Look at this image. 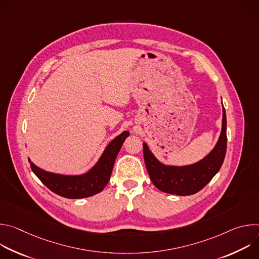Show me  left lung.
Here are the masks:
<instances>
[{"instance_id": "1", "label": "left lung", "mask_w": 259, "mask_h": 259, "mask_svg": "<svg viewBox=\"0 0 259 259\" xmlns=\"http://www.w3.org/2000/svg\"><path fill=\"white\" fill-rule=\"evenodd\" d=\"M227 115L223 105V126L213 150L202 160L184 166L166 165L159 161L143 142V157L151 180L160 191L190 196L201 191L215 176L224 163L227 152Z\"/></svg>"}]
</instances>
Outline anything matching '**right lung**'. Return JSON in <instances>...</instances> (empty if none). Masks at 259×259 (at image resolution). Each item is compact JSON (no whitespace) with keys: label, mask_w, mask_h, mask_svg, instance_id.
Here are the masks:
<instances>
[{"label":"right lung","mask_w":259,"mask_h":259,"mask_svg":"<svg viewBox=\"0 0 259 259\" xmlns=\"http://www.w3.org/2000/svg\"><path fill=\"white\" fill-rule=\"evenodd\" d=\"M129 134V131H124L110 141L96 164L83 174L53 173L34 165L30 159L28 162L35 176L56 195L67 199L88 198L100 193L105 188L112 175L116 158Z\"/></svg>","instance_id":"right-lung-1"}]
</instances>
